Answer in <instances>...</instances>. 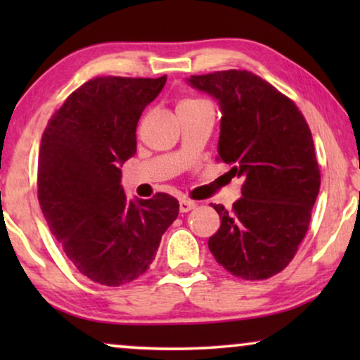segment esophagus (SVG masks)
Here are the masks:
<instances>
[{
  "label": "esophagus",
  "instance_id": "obj_1",
  "mask_svg": "<svg viewBox=\"0 0 360 360\" xmlns=\"http://www.w3.org/2000/svg\"><path fill=\"white\" fill-rule=\"evenodd\" d=\"M196 206L195 201L190 200H180V213H188L190 210H193Z\"/></svg>",
  "mask_w": 360,
  "mask_h": 360
}]
</instances>
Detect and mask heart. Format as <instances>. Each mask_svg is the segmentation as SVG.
<instances>
[{
    "label": "heart",
    "mask_w": 360,
    "mask_h": 360,
    "mask_svg": "<svg viewBox=\"0 0 360 360\" xmlns=\"http://www.w3.org/2000/svg\"><path fill=\"white\" fill-rule=\"evenodd\" d=\"M193 103H201L198 100H186V101H181L179 106H184V105H193Z\"/></svg>",
    "instance_id": "heart-1"
}]
</instances>
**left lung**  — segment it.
I'll use <instances>...</instances> for the list:
<instances>
[{"label":"left lung","instance_id":"8db88e82","mask_svg":"<svg viewBox=\"0 0 360 360\" xmlns=\"http://www.w3.org/2000/svg\"><path fill=\"white\" fill-rule=\"evenodd\" d=\"M219 105V159L244 179L233 210L221 218L208 248L236 277L264 280L282 272L307 234L321 175L311 131L297 105L245 70L186 78Z\"/></svg>","mask_w":360,"mask_h":360}]
</instances>
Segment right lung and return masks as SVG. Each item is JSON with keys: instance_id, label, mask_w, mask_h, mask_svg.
Returning <instances> with one entry per match:
<instances>
[{"instance_id": "add662e5", "label": "right lung", "mask_w": 360, "mask_h": 360, "mask_svg": "<svg viewBox=\"0 0 360 360\" xmlns=\"http://www.w3.org/2000/svg\"><path fill=\"white\" fill-rule=\"evenodd\" d=\"M167 82L98 77L83 83L51 117L39 150V203L78 272L106 287L149 269L179 216L167 193L127 200L121 167L136 154V127Z\"/></svg>"}]
</instances>
